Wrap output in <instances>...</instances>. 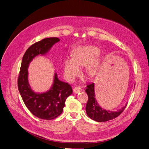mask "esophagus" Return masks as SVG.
Masks as SVG:
<instances>
[{
    "instance_id": "34e87169",
    "label": "esophagus",
    "mask_w": 149,
    "mask_h": 149,
    "mask_svg": "<svg viewBox=\"0 0 149 149\" xmlns=\"http://www.w3.org/2000/svg\"><path fill=\"white\" fill-rule=\"evenodd\" d=\"M73 91H74V92L75 93H77L80 92V91H81V88L79 87H75V88H74Z\"/></svg>"
}]
</instances>
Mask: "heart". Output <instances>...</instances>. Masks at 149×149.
<instances>
[{"label":"heart","mask_w":149,"mask_h":149,"mask_svg":"<svg viewBox=\"0 0 149 149\" xmlns=\"http://www.w3.org/2000/svg\"><path fill=\"white\" fill-rule=\"evenodd\" d=\"M99 54V49L93 46H81L75 48L72 57H68L63 63L64 77L68 81L74 80L80 73V66L86 65L88 75H94L98 70V63L95 58Z\"/></svg>","instance_id":"b5f03b06"}]
</instances>
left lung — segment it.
Here are the masks:
<instances>
[{"mask_svg":"<svg viewBox=\"0 0 149 149\" xmlns=\"http://www.w3.org/2000/svg\"><path fill=\"white\" fill-rule=\"evenodd\" d=\"M135 87V86H134ZM85 92L88 95V102L86 105V113L88 116L97 122H104L118 117L124 109L127 104L117 111H109L101 107L95 98V84L90 83L87 85Z\"/></svg>","mask_w":149,"mask_h":149,"instance_id":"1","label":"left lung"}]
</instances>
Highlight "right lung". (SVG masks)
<instances>
[{"mask_svg": "<svg viewBox=\"0 0 149 149\" xmlns=\"http://www.w3.org/2000/svg\"><path fill=\"white\" fill-rule=\"evenodd\" d=\"M60 40L48 38L35 42L24 54L18 79V88L24 103L35 116L42 119H53L62 113L65 100L72 93L71 86L59 80L54 74L53 84L49 90L43 93L33 91L28 82L29 65L36 56L46 55Z\"/></svg>", "mask_w": 149, "mask_h": 149, "instance_id": "obj_1", "label": "right lung"}]
</instances>
